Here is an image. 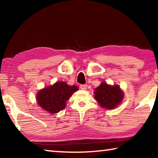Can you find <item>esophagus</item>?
<instances>
[{
  "label": "esophagus",
  "mask_w": 158,
  "mask_h": 158,
  "mask_svg": "<svg viewBox=\"0 0 158 158\" xmlns=\"http://www.w3.org/2000/svg\"><path fill=\"white\" fill-rule=\"evenodd\" d=\"M80 89L81 90H86L87 89V87H88V85L86 84H82V85H80Z\"/></svg>",
  "instance_id": "1"
}]
</instances>
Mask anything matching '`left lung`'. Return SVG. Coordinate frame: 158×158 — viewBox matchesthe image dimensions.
Wrapping results in <instances>:
<instances>
[{
	"label": "left lung",
	"mask_w": 158,
	"mask_h": 158,
	"mask_svg": "<svg viewBox=\"0 0 158 158\" xmlns=\"http://www.w3.org/2000/svg\"><path fill=\"white\" fill-rule=\"evenodd\" d=\"M95 98L102 108L111 109L121 103L123 93L118 85H111L102 83L95 90Z\"/></svg>",
	"instance_id": "left-lung-1"
}]
</instances>
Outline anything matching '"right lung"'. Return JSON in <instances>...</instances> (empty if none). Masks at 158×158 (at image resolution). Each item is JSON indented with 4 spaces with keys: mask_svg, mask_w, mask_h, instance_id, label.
Segmentation results:
<instances>
[{
    "mask_svg": "<svg viewBox=\"0 0 158 158\" xmlns=\"http://www.w3.org/2000/svg\"><path fill=\"white\" fill-rule=\"evenodd\" d=\"M77 90V85H68L63 81L56 82L39 91L37 95V103L50 114L58 113L65 107L66 101Z\"/></svg>",
    "mask_w": 158,
    "mask_h": 158,
    "instance_id": "obj_1",
    "label": "right lung"
}]
</instances>
